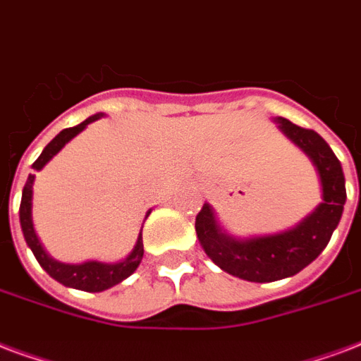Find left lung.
<instances>
[{
    "instance_id": "8db88e82",
    "label": "left lung",
    "mask_w": 361,
    "mask_h": 361,
    "mask_svg": "<svg viewBox=\"0 0 361 361\" xmlns=\"http://www.w3.org/2000/svg\"><path fill=\"white\" fill-rule=\"evenodd\" d=\"M274 123L316 167L322 203L291 228L251 238L228 234L209 203H203L196 216L197 240L211 261L240 280L257 283L291 278L316 261L331 240L346 202L343 167L329 145L316 131L286 118H274Z\"/></svg>"
}]
</instances>
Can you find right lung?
Returning a JSON list of instances; mask_svg holds the SVG:
<instances>
[{
  "mask_svg": "<svg viewBox=\"0 0 361 361\" xmlns=\"http://www.w3.org/2000/svg\"><path fill=\"white\" fill-rule=\"evenodd\" d=\"M104 116L102 112L94 114V116H89L85 121H81L80 126L70 127V129H62L55 139L51 140L45 148H43L42 156L34 161V169L42 171L45 165L55 158L56 154L64 148V146L74 139L75 135H80L89 123H93L97 119H100ZM34 180H36V175H28V180L24 184L23 188V200H20V228H23L24 240L28 243V247L32 249V253L37 259V262L42 264V268L45 272L56 280L59 283L66 287H74V289H80V291H89V293H100L104 289H110V287L118 286L121 281L129 278L137 268H139L140 261H142V255H145V245H142V230H140L139 238H137V243L129 255H127L123 261L118 262H100V261H85L80 262V264H70V262H61L53 259L51 255L43 249L42 242L36 234V228H34V221H32V197H34ZM152 211L146 213V216L150 215ZM145 216V219H146Z\"/></svg>",
  "mask_w": 361,
  "mask_h": 361,
  "instance_id": "1",
  "label": "right lung"
}]
</instances>
